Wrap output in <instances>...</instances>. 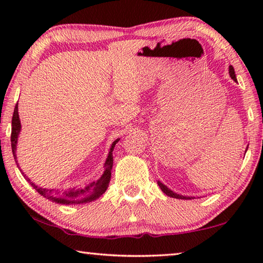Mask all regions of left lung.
<instances>
[{
    "label": "left lung",
    "mask_w": 263,
    "mask_h": 263,
    "mask_svg": "<svg viewBox=\"0 0 263 263\" xmlns=\"http://www.w3.org/2000/svg\"><path fill=\"white\" fill-rule=\"evenodd\" d=\"M229 73H230V77L232 78L234 81H237V78H235V73H234V68L232 67V66H230V67H229ZM247 148H246V151H247ZM158 184H159L160 188H161V190L163 191V193L166 194L167 196H169V197L179 198V199H191V198H195V197H189V196H182V195L176 194V193H174V191H172L171 189H168L167 186L164 185L163 183H161V182H160V181H158Z\"/></svg>",
    "instance_id": "8db88e82"
}]
</instances>
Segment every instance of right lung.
<instances>
[{
	"label": "right lung",
	"mask_w": 263,
	"mask_h": 263,
	"mask_svg": "<svg viewBox=\"0 0 263 263\" xmlns=\"http://www.w3.org/2000/svg\"><path fill=\"white\" fill-rule=\"evenodd\" d=\"M20 132H21V121L18 116V103H17L15 106L14 115H12V121H11V148H12V154H14L15 159H17L16 145H17V140H18ZM118 141L119 139H116L112 142V145H111L109 155L108 158H106L105 163H104L105 169L103 174H102V176L99 180L90 182V183L84 186V188H73L66 191H55L54 189L42 188V186L35 185L33 182H31V180L24 174L23 172L21 171V173L25 177V180L28 181L39 194L44 196L45 198L50 199L52 202H55L59 204H66V205H67V204H83V203L95 201L96 198H99L101 195H103L105 193L106 188L109 186V182L111 179V169H112V164H114L112 151H114L115 145L117 144ZM17 166H18V163H17Z\"/></svg>",
	"instance_id": "1"
}]
</instances>
